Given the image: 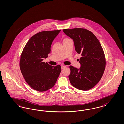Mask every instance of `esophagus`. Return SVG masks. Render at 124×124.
<instances>
[{
	"mask_svg": "<svg viewBox=\"0 0 124 124\" xmlns=\"http://www.w3.org/2000/svg\"><path fill=\"white\" fill-rule=\"evenodd\" d=\"M66 67V66H63V65L61 66V69H63L64 68H65Z\"/></svg>",
	"mask_w": 124,
	"mask_h": 124,
	"instance_id": "esophagus-1",
	"label": "esophagus"
}]
</instances>
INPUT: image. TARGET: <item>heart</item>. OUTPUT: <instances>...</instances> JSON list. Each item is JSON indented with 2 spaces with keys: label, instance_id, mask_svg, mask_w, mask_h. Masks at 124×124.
Returning a JSON list of instances; mask_svg holds the SVG:
<instances>
[{
  "label": "heart",
  "instance_id": "b5f03b06",
  "mask_svg": "<svg viewBox=\"0 0 124 124\" xmlns=\"http://www.w3.org/2000/svg\"><path fill=\"white\" fill-rule=\"evenodd\" d=\"M67 39H64V40H67Z\"/></svg>",
  "mask_w": 124,
  "mask_h": 124
}]
</instances>
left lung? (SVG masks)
<instances>
[{
    "instance_id": "left-lung-1",
    "label": "left lung",
    "mask_w": 124,
    "mask_h": 124,
    "mask_svg": "<svg viewBox=\"0 0 124 124\" xmlns=\"http://www.w3.org/2000/svg\"><path fill=\"white\" fill-rule=\"evenodd\" d=\"M63 31L73 39L76 51L82 56L79 59L81 65L79 69L69 67V81L76 88L89 90L98 83L105 69L106 58L102 47L96 36L87 29H64Z\"/></svg>"
}]
</instances>
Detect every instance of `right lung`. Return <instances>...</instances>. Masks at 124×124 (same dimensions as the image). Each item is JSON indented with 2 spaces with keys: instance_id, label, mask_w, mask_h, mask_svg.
<instances>
[{
  "instance_id": "obj_1",
  "label": "right lung",
  "mask_w": 124,
  "mask_h": 124,
  "mask_svg": "<svg viewBox=\"0 0 124 124\" xmlns=\"http://www.w3.org/2000/svg\"><path fill=\"white\" fill-rule=\"evenodd\" d=\"M61 30L39 32L32 37L26 43L20 59L22 74L28 85L39 92L52 88L58 78L60 65L51 66L43 62L48 57L53 40Z\"/></svg>"
}]
</instances>
